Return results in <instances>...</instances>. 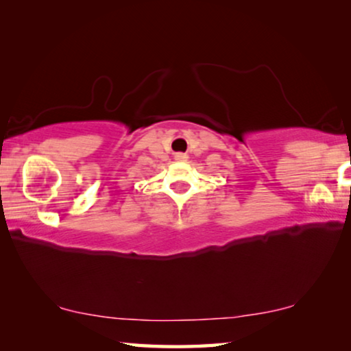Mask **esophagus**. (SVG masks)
<instances>
[{"label": "esophagus", "mask_w": 351, "mask_h": 351, "mask_svg": "<svg viewBox=\"0 0 351 351\" xmlns=\"http://www.w3.org/2000/svg\"><path fill=\"white\" fill-rule=\"evenodd\" d=\"M175 159H176V161L184 162V161H187L189 156H187V154H184V153H176L175 154Z\"/></svg>", "instance_id": "1"}]
</instances>
